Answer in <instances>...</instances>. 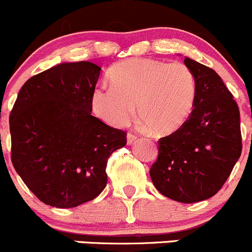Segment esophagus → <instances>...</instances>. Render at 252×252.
<instances>
[{
    "label": "esophagus",
    "instance_id": "34e87169",
    "mask_svg": "<svg viewBox=\"0 0 252 252\" xmlns=\"http://www.w3.org/2000/svg\"><path fill=\"white\" fill-rule=\"evenodd\" d=\"M126 140H128V144H132L136 140H137V136L132 134V132H129L128 136H126Z\"/></svg>",
    "mask_w": 252,
    "mask_h": 252
}]
</instances>
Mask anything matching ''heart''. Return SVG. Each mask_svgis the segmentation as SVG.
<instances>
[{
	"label": "heart",
	"mask_w": 252,
	"mask_h": 252,
	"mask_svg": "<svg viewBox=\"0 0 252 252\" xmlns=\"http://www.w3.org/2000/svg\"><path fill=\"white\" fill-rule=\"evenodd\" d=\"M111 86H99L92 94V108L102 120L115 126L128 124L136 105L154 134L178 130L192 112L195 79L185 63H168L150 58H134L112 66Z\"/></svg>",
	"instance_id": "b5f03b06"
}]
</instances>
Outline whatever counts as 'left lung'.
I'll list each match as a JSON object with an SVG mask.
<instances>
[{
    "label": "left lung",
    "mask_w": 252,
    "mask_h": 252,
    "mask_svg": "<svg viewBox=\"0 0 252 252\" xmlns=\"http://www.w3.org/2000/svg\"><path fill=\"white\" fill-rule=\"evenodd\" d=\"M195 79L189 120L158 140V160L150 168L156 189L185 204L211 198L221 189L242 154L239 109L212 68L185 58Z\"/></svg>",
    "instance_id": "obj_1"
}]
</instances>
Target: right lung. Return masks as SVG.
<instances>
[{
  "instance_id": "right-lung-1",
  "label": "right lung",
  "mask_w": 252,
  "mask_h": 252,
  "mask_svg": "<svg viewBox=\"0 0 252 252\" xmlns=\"http://www.w3.org/2000/svg\"><path fill=\"white\" fill-rule=\"evenodd\" d=\"M100 67L63 63L24 84L9 117L11 162L40 201L70 209L92 200L108 182L105 168L126 132L92 116Z\"/></svg>"
}]
</instances>
